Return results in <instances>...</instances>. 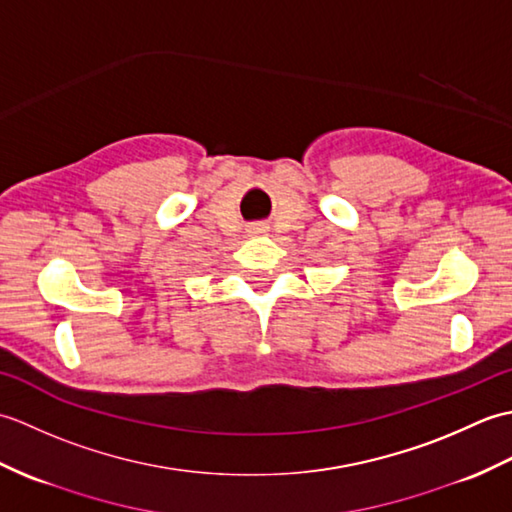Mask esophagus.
Instances as JSON below:
<instances>
[{
    "instance_id": "34e87169",
    "label": "esophagus",
    "mask_w": 512,
    "mask_h": 512,
    "mask_svg": "<svg viewBox=\"0 0 512 512\" xmlns=\"http://www.w3.org/2000/svg\"><path fill=\"white\" fill-rule=\"evenodd\" d=\"M262 233H266L264 224H250L248 226V235H262Z\"/></svg>"
}]
</instances>
